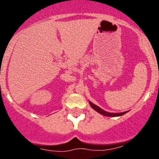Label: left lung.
<instances>
[{
	"label": "left lung",
	"instance_id": "1",
	"mask_svg": "<svg viewBox=\"0 0 159 159\" xmlns=\"http://www.w3.org/2000/svg\"><path fill=\"white\" fill-rule=\"evenodd\" d=\"M90 102V106L92 107L95 111H97V112L99 113V114L104 115V116H122V115L125 114V113H127V111H125V112H122V113H109V112H107V111L102 110V109H101L99 107H98L97 105H95V104H93V102Z\"/></svg>",
	"mask_w": 159,
	"mask_h": 159
}]
</instances>
